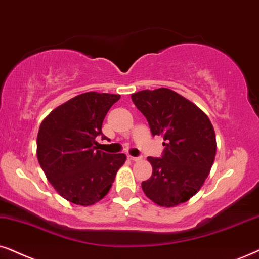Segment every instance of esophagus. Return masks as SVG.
I'll list each match as a JSON object with an SVG mask.
<instances>
[{"instance_id":"esophagus-1","label":"esophagus","mask_w":259,"mask_h":259,"mask_svg":"<svg viewBox=\"0 0 259 259\" xmlns=\"http://www.w3.org/2000/svg\"><path fill=\"white\" fill-rule=\"evenodd\" d=\"M127 159L132 160V161H139V160H141V158H139V156H132V155L127 156Z\"/></svg>"}]
</instances>
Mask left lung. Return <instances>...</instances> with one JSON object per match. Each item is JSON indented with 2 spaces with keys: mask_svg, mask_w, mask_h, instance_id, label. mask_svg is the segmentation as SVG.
Wrapping results in <instances>:
<instances>
[{
  "mask_svg": "<svg viewBox=\"0 0 259 259\" xmlns=\"http://www.w3.org/2000/svg\"><path fill=\"white\" fill-rule=\"evenodd\" d=\"M132 99L165 146L162 158L147 159L153 173L142 182L143 192L160 207H177L197 194L210 173L217 155L214 127L198 106L168 88L136 92Z\"/></svg>",
  "mask_w": 259,
  "mask_h": 259,
  "instance_id": "left-lung-1",
  "label": "left lung"
}]
</instances>
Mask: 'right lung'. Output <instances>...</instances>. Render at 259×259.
Wrapping results in <instances>:
<instances>
[{
	"label": "right lung",
	"mask_w": 259,
	"mask_h": 259,
	"mask_svg": "<svg viewBox=\"0 0 259 259\" xmlns=\"http://www.w3.org/2000/svg\"><path fill=\"white\" fill-rule=\"evenodd\" d=\"M119 94L87 92L65 101L45 117L37 136V158L48 181L74 204L92 205L110 191L125 154L97 150L107 111Z\"/></svg>",
	"instance_id": "obj_1"
}]
</instances>
